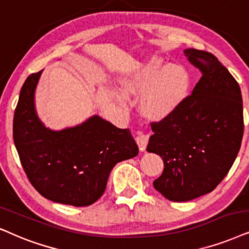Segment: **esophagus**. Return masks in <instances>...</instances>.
I'll use <instances>...</instances> for the list:
<instances>
[{"mask_svg": "<svg viewBox=\"0 0 249 249\" xmlns=\"http://www.w3.org/2000/svg\"><path fill=\"white\" fill-rule=\"evenodd\" d=\"M148 140H149V135L143 133V132H138L137 137H135V141H137L138 146H139L141 152H143L146 149Z\"/></svg>", "mask_w": 249, "mask_h": 249, "instance_id": "esophagus-1", "label": "esophagus"}]
</instances>
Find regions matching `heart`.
<instances>
[{"label": "heart", "mask_w": 249, "mask_h": 249, "mask_svg": "<svg viewBox=\"0 0 249 249\" xmlns=\"http://www.w3.org/2000/svg\"><path fill=\"white\" fill-rule=\"evenodd\" d=\"M192 77L186 68L168 64L160 57L137 64L123 80V92H116L115 99L121 105L128 102V96H139V110L143 117L162 122L171 117L184 103L190 92Z\"/></svg>", "instance_id": "obj_1"}]
</instances>
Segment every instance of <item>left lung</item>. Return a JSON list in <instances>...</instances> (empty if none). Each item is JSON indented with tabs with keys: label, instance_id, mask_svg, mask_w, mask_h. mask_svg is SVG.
Returning <instances> with one entry per match:
<instances>
[{
	"label": "left lung",
	"instance_id": "8db88e82",
	"mask_svg": "<svg viewBox=\"0 0 249 249\" xmlns=\"http://www.w3.org/2000/svg\"><path fill=\"white\" fill-rule=\"evenodd\" d=\"M184 54L202 77L171 117L153 123L147 146L164 163L154 187L175 202L215 190L233 164L244 134L241 90L232 74L210 53L188 48Z\"/></svg>",
	"mask_w": 249,
	"mask_h": 249
}]
</instances>
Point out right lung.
Returning a JSON list of instances; mask_svg holds the SVG:
<instances>
[{
    "mask_svg": "<svg viewBox=\"0 0 249 249\" xmlns=\"http://www.w3.org/2000/svg\"><path fill=\"white\" fill-rule=\"evenodd\" d=\"M41 70L28 75L15 110L14 141L25 174L46 199L74 207L89 206L105 193L118 162L139 153L128 128L94 115L79 125L55 131L36 109Z\"/></svg>",
    "mask_w": 249,
    "mask_h": 249,
    "instance_id": "add662e5",
    "label": "right lung"
}]
</instances>
